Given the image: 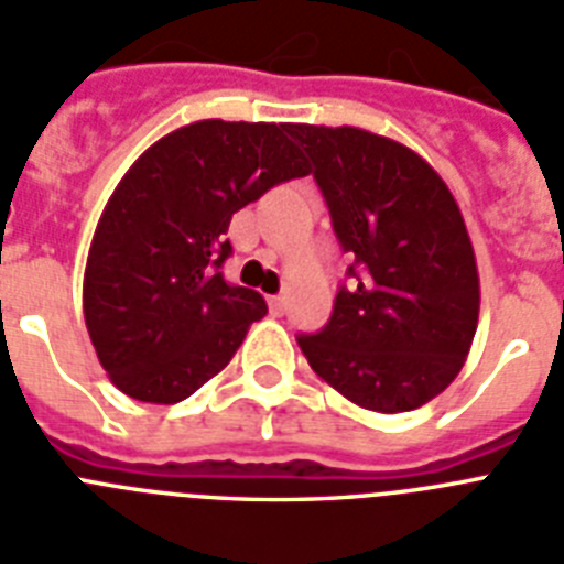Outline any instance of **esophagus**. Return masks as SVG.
I'll return each instance as SVG.
<instances>
[{"label": "esophagus", "instance_id": "1", "mask_svg": "<svg viewBox=\"0 0 564 564\" xmlns=\"http://www.w3.org/2000/svg\"><path fill=\"white\" fill-rule=\"evenodd\" d=\"M269 310H272V315H283V310H286V297L283 295L269 297Z\"/></svg>", "mask_w": 564, "mask_h": 564}]
</instances>
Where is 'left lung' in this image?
I'll use <instances>...</instances> for the list:
<instances>
[{"mask_svg":"<svg viewBox=\"0 0 564 564\" xmlns=\"http://www.w3.org/2000/svg\"><path fill=\"white\" fill-rule=\"evenodd\" d=\"M313 162L347 267L329 322L295 336L310 368L361 409L400 414L460 373L478 327V269L443 178L356 127L286 130Z\"/></svg>","mask_w":564,"mask_h":564,"instance_id":"left-lung-1","label":"left lung"}]
</instances>
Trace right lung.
Listing matches in <instances>:
<instances>
[{"label": "right lung", "mask_w": 564, "mask_h": 564, "mask_svg": "<svg viewBox=\"0 0 564 564\" xmlns=\"http://www.w3.org/2000/svg\"><path fill=\"white\" fill-rule=\"evenodd\" d=\"M290 123L196 121L155 141L118 182L95 228L84 315L109 379L141 402L187 400L267 315L228 283V223L269 187L306 176Z\"/></svg>", "instance_id": "right-lung-1"}]
</instances>
